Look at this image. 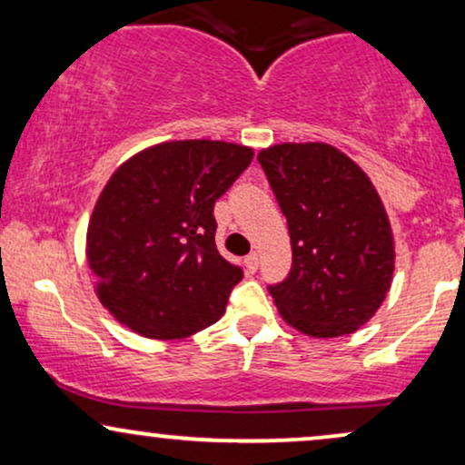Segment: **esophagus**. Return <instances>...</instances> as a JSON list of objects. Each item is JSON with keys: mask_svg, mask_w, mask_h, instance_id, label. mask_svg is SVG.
<instances>
[{"mask_svg": "<svg viewBox=\"0 0 465 465\" xmlns=\"http://www.w3.org/2000/svg\"><path fill=\"white\" fill-rule=\"evenodd\" d=\"M244 266H247L249 273H255L260 266V260H258V253H249L247 258H244Z\"/></svg>", "mask_w": 465, "mask_h": 465, "instance_id": "obj_1", "label": "esophagus"}]
</instances>
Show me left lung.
<instances>
[{"label": "left lung", "instance_id": "obj_1", "mask_svg": "<svg viewBox=\"0 0 465 465\" xmlns=\"http://www.w3.org/2000/svg\"><path fill=\"white\" fill-rule=\"evenodd\" d=\"M291 233V273L269 284L280 314L303 334H351L381 308L393 238L367 174L328 143H280L258 154Z\"/></svg>", "mask_w": 465, "mask_h": 465}]
</instances>
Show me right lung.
<instances>
[{
    "instance_id": "obj_1",
    "label": "right lung",
    "mask_w": 465,
    "mask_h": 465,
    "mask_svg": "<svg viewBox=\"0 0 465 465\" xmlns=\"http://www.w3.org/2000/svg\"><path fill=\"white\" fill-rule=\"evenodd\" d=\"M253 151L227 142H165L129 159L104 185L87 229L100 302L151 339L216 323L242 269L216 249L214 205Z\"/></svg>"
}]
</instances>
